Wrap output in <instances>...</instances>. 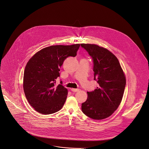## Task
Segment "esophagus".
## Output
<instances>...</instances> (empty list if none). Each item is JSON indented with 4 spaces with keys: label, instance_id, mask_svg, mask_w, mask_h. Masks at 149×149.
Instances as JSON below:
<instances>
[{
    "label": "esophagus",
    "instance_id": "1",
    "mask_svg": "<svg viewBox=\"0 0 149 149\" xmlns=\"http://www.w3.org/2000/svg\"><path fill=\"white\" fill-rule=\"evenodd\" d=\"M71 90L72 91H73V92H77V91H78L79 89H74V88H72Z\"/></svg>",
    "mask_w": 149,
    "mask_h": 149
}]
</instances>
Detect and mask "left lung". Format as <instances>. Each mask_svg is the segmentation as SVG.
Returning a JSON list of instances; mask_svg holds the SVG:
<instances>
[{
  "instance_id": "obj_1",
  "label": "left lung",
  "mask_w": 149,
  "mask_h": 149,
  "mask_svg": "<svg viewBox=\"0 0 149 149\" xmlns=\"http://www.w3.org/2000/svg\"><path fill=\"white\" fill-rule=\"evenodd\" d=\"M92 58L96 89L88 91L82 104L83 113L90 118L102 120L110 116L121 101L126 81L117 58L108 49L95 44H81Z\"/></svg>"
}]
</instances>
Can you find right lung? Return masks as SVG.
I'll return each instance as SVG.
<instances>
[{
  "instance_id": "right-lung-1",
  "label": "right lung",
  "mask_w": 149,
  "mask_h": 149,
  "mask_svg": "<svg viewBox=\"0 0 149 149\" xmlns=\"http://www.w3.org/2000/svg\"><path fill=\"white\" fill-rule=\"evenodd\" d=\"M80 44L53 45L37 52L28 62L24 74V90L30 105L38 113H54L63 107L67 89L56 85L60 68L69 56L75 57Z\"/></svg>"
}]
</instances>
